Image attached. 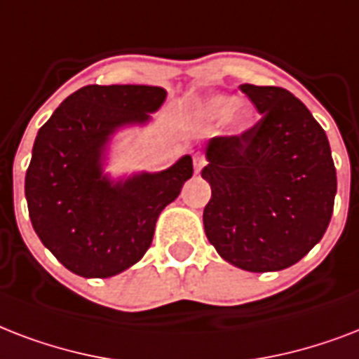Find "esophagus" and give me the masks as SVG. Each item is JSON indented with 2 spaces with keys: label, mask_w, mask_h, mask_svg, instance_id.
Segmentation results:
<instances>
[{
  "label": "esophagus",
  "mask_w": 359,
  "mask_h": 359,
  "mask_svg": "<svg viewBox=\"0 0 359 359\" xmlns=\"http://www.w3.org/2000/svg\"><path fill=\"white\" fill-rule=\"evenodd\" d=\"M204 165H205L204 155H200V154L194 155V174H200V170L204 168Z\"/></svg>",
  "instance_id": "34e87169"
}]
</instances>
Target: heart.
Returning a JSON list of instances; mask_svg holds the SVG:
<instances>
[{"label":"heart","mask_w":359,"mask_h":359,"mask_svg":"<svg viewBox=\"0 0 359 359\" xmlns=\"http://www.w3.org/2000/svg\"><path fill=\"white\" fill-rule=\"evenodd\" d=\"M200 116L210 121L223 119L226 116V125L232 133H243L252 123V108L245 102H234L229 95L211 97L200 107Z\"/></svg>","instance_id":"heart-1"}]
</instances>
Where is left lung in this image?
I'll list each match as a JSON object with an SVG mask.
<instances>
[{
    "label": "left lung",
    "mask_w": 359,
    "mask_h": 359,
    "mask_svg": "<svg viewBox=\"0 0 359 359\" xmlns=\"http://www.w3.org/2000/svg\"><path fill=\"white\" fill-rule=\"evenodd\" d=\"M262 114L255 127L205 144L202 177L211 198L204 230L221 258L266 273L290 268L322 240L337 176L330 142L298 97L275 86L241 84Z\"/></svg>",
    "instance_id": "left-lung-1"
}]
</instances>
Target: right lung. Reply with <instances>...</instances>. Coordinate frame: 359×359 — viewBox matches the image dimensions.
<instances>
[{
    "mask_svg": "<svg viewBox=\"0 0 359 359\" xmlns=\"http://www.w3.org/2000/svg\"><path fill=\"white\" fill-rule=\"evenodd\" d=\"M166 99L159 86H84L39 129L26 172V200L43 245L80 277H112L151 245L161 211L193 176L183 155L170 168L112 180L108 144L123 127L146 125Z\"/></svg>",
    "mask_w": 359,
    "mask_h": 359,
    "instance_id": "1",
    "label": "right lung"
}]
</instances>
